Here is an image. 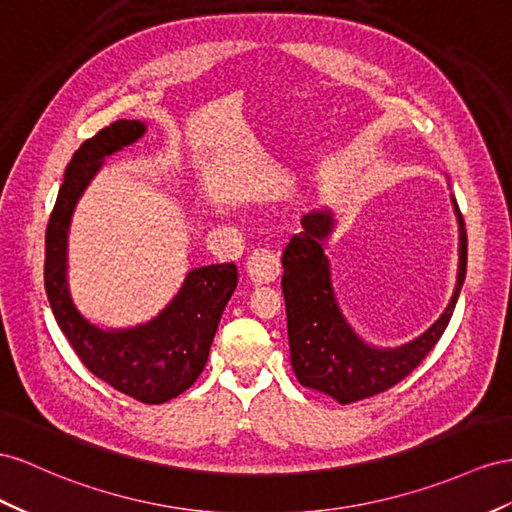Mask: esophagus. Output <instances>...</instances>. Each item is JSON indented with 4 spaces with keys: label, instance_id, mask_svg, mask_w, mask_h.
Returning a JSON list of instances; mask_svg holds the SVG:
<instances>
[{
    "label": "esophagus",
    "instance_id": "obj_1",
    "mask_svg": "<svg viewBox=\"0 0 512 512\" xmlns=\"http://www.w3.org/2000/svg\"><path fill=\"white\" fill-rule=\"evenodd\" d=\"M282 267H280V258L275 256L271 250H265V247H258L247 258V275L250 280L260 286V284H269L278 280Z\"/></svg>",
    "mask_w": 512,
    "mask_h": 512
}]
</instances>
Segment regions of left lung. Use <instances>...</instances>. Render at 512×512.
<instances>
[{
  "label": "left lung",
  "mask_w": 512,
  "mask_h": 512,
  "mask_svg": "<svg viewBox=\"0 0 512 512\" xmlns=\"http://www.w3.org/2000/svg\"><path fill=\"white\" fill-rule=\"evenodd\" d=\"M459 224L457 286L448 308L424 334L396 349L368 344L349 325L331 286V267L325 243L336 219L329 209H316L301 217L295 234L282 254V293L286 301L290 364L303 388L323 392L340 405L355 403L390 390L403 381L431 353L444 334L457 306L467 269V234L459 204L450 196Z\"/></svg>",
  "instance_id": "left-lung-1"
}]
</instances>
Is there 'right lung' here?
<instances>
[{"instance_id": "obj_1", "label": "right lung", "mask_w": 512, "mask_h": 512, "mask_svg": "<svg viewBox=\"0 0 512 512\" xmlns=\"http://www.w3.org/2000/svg\"><path fill=\"white\" fill-rule=\"evenodd\" d=\"M144 133L142 120H116L75 150L47 226L45 288L55 321L86 368L140 403L161 405L200 377L239 273L232 262L187 271L168 306L135 327L105 329L79 312L68 288V228L75 206L105 157L135 144Z\"/></svg>"}]
</instances>
